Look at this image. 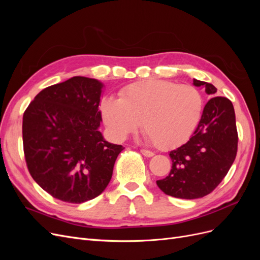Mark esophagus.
Wrapping results in <instances>:
<instances>
[{"instance_id":"esophagus-1","label":"esophagus","mask_w":260,"mask_h":260,"mask_svg":"<svg viewBox=\"0 0 260 260\" xmlns=\"http://www.w3.org/2000/svg\"><path fill=\"white\" fill-rule=\"evenodd\" d=\"M141 153H142V155H144L145 157H152L154 155L153 152L147 151V149H141Z\"/></svg>"}]
</instances>
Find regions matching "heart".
Instances as JSON below:
<instances>
[{
  "label": "heart",
  "mask_w": 260,
  "mask_h": 260,
  "mask_svg": "<svg viewBox=\"0 0 260 260\" xmlns=\"http://www.w3.org/2000/svg\"><path fill=\"white\" fill-rule=\"evenodd\" d=\"M203 111L200 91L188 84L149 79L124 86L119 99L105 98L101 113L111 135L122 140L142 125L159 149L177 147L188 140Z\"/></svg>",
  "instance_id": "1"
}]
</instances>
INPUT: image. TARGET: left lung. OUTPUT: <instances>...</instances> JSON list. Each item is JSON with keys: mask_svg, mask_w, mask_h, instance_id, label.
Returning <instances> with one entry per match:
<instances>
[{"mask_svg": "<svg viewBox=\"0 0 260 260\" xmlns=\"http://www.w3.org/2000/svg\"><path fill=\"white\" fill-rule=\"evenodd\" d=\"M195 86H204L209 95L217 89L211 83L193 79ZM238 130L231 101L211 98L193 136L187 142L169 153L172 161L169 175L156 183L167 195L194 200L208 195L221 182L231 168L238 152Z\"/></svg>", "mask_w": 260, "mask_h": 260, "instance_id": "obj_1", "label": "left lung"}]
</instances>
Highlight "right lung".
<instances>
[{"mask_svg": "<svg viewBox=\"0 0 260 260\" xmlns=\"http://www.w3.org/2000/svg\"><path fill=\"white\" fill-rule=\"evenodd\" d=\"M103 83L86 77L48 86L22 117L23 153L31 177L59 201L80 204L108 185L124 147L104 140L99 127Z\"/></svg>", "mask_w": 260, "mask_h": 260, "instance_id": "add662e5", "label": "right lung"}]
</instances>
